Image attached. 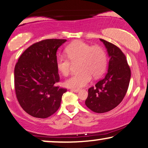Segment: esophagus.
Returning <instances> with one entry per match:
<instances>
[{
	"label": "esophagus",
	"mask_w": 148,
	"mask_h": 148,
	"mask_svg": "<svg viewBox=\"0 0 148 148\" xmlns=\"http://www.w3.org/2000/svg\"><path fill=\"white\" fill-rule=\"evenodd\" d=\"M71 91H74V92L75 93H78L80 91V89H71Z\"/></svg>",
	"instance_id": "esophagus-1"
}]
</instances>
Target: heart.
Here are the masks:
<instances>
[{"mask_svg": "<svg viewBox=\"0 0 148 148\" xmlns=\"http://www.w3.org/2000/svg\"><path fill=\"white\" fill-rule=\"evenodd\" d=\"M68 58L59 56L56 59L58 71L63 76L70 74L72 63H78V71L65 80V85L73 89H80L91 81L92 76L98 78L104 72L107 65V56L100 46H92L83 41H76L65 48Z\"/></svg>", "mask_w": 148, "mask_h": 148, "instance_id": "obj_1", "label": "heart"}]
</instances>
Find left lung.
Listing matches in <instances>:
<instances>
[{"label":"left lung","instance_id":"obj_1","mask_svg":"<svg viewBox=\"0 0 148 148\" xmlns=\"http://www.w3.org/2000/svg\"><path fill=\"white\" fill-rule=\"evenodd\" d=\"M109 56L108 72L105 76L88 89L85 104L89 109L98 113L113 109L123 100L130 83V67L126 56L119 48L107 41L100 39Z\"/></svg>","mask_w":148,"mask_h":148}]
</instances>
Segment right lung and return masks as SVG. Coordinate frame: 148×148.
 I'll use <instances>...</instances> for the list:
<instances>
[{"label": "right lung", "mask_w": 148, "mask_h": 148, "mask_svg": "<svg viewBox=\"0 0 148 148\" xmlns=\"http://www.w3.org/2000/svg\"><path fill=\"white\" fill-rule=\"evenodd\" d=\"M48 39L35 43L20 55L14 69V86L20 105L30 115L47 118L59 109L65 88L56 65L57 49L66 42Z\"/></svg>", "instance_id": "obj_1"}]
</instances>
